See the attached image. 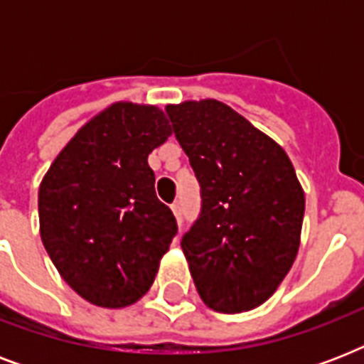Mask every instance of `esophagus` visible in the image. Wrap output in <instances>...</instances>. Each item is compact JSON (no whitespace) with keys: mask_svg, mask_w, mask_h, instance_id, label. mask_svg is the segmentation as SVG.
<instances>
[{"mask_svg":"<svg viewBox=\"0 0 364 364\" xmlns=\"http://www.w3.org/2000/svg\"><path fill=\"white\" fill-rule=\"evenodd\" d=\"M171 211H173V215H176L177 223L181 225V223H183V210H181V204H179V202H173V204H171Z\"/></svg>","mask_w":364,"mask_h":364,"instance_id":"obj_1","label":"esophagus"}]
</instances>
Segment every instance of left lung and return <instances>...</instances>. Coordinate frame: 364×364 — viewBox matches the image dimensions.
Segmentation results:
<instances>
[{
	"mask_svg": "<svg viewBox=\"0 0 364 364\" xmlns=\"http://www.w3.org/2000/svg\"><path fill=\"white\" fill-rule=\"evenodd\" d=\"M200 183L198 219L183 234L200 299L240 314L272 296L300 245L304 193L274 139L217 100L168 105Z\"/></svg>",
	"mask_w": 364,
	"mask_h": 364,
	"instance_id": "left-lung-1",
	"label": "left lung"
}]
</instances>
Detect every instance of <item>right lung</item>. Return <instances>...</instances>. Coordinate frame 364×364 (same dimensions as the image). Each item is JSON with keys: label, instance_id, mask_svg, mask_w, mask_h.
<instances>
[{"label": "right lung", "instance_id": "obj_1", "mask_svg": "<svg viewBox=\"0 0 364 364\" xmlns=\"http://www.w3.org/2000/svg\"><path fill=\"white\" fill-rule=\"evenodd\" d=\"M170 134L159 107L119 102L82 126L43 177V245L64 282L92 304L141 299L177 234L147 162Z\"/></svg>", "mask_w": 364, "mask_h": 364}]
</instances>
